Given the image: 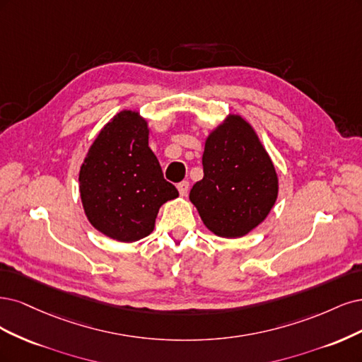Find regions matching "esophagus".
Segmentation results:
<instances>
[{"label": "esophagus", "mask_w": 362, "mask_h": 362, "mask_svg": "<svg viewBox=\"0 0 362 362\" xmlns=\"http://www.w3.org/2000/svg\"><path fill=\"white\" fill-rule=\"evenodd\" d=\"M177 189L180 192V195H186L189 191V182L188 180H182L180 183H177Z\"/></svg>", "instance_id": "obj_1"}]
</instances>
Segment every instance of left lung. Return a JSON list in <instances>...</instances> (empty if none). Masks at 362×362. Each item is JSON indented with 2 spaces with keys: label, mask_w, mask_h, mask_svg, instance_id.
I'll use <instances>...</instances> for the list:
<instances>
[{
  "label": "left lung",
  "mask_w": 362,
  "mask_h": 362,
  "mask_svg": "<svg viewBox=\"0 0 362 362\" xmlns=\"http://www.w3.org/2000/svg\"><path fill=\"white\" fill-rule=\"evenodd\" d=\"M204 176L189 192L204 226L221 238H240L271 212L278 195L272 160L239 115L206 139Z\"/></svg>",
  "instance_id": "1"
}]
</instances>
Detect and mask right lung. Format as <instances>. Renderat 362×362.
I'll return each mask as SVG.
<instances>
[{"mask_svg":"<svg viewBox=\"0 0 362 362\" xmlns=\"http://www.w3.org/2000/svg\"><path fill=\"white\" fill-rule=\"evenodd\" d=\"M79 192L91 226L120 242L148 236L159 207L179 195L148 147L146 120L134 111L105 124L81 167Z\"/></svg>","mask_w":362,"mask_h":362,"instance_id":"add662e5","label":"right lung"}]
</instances>
